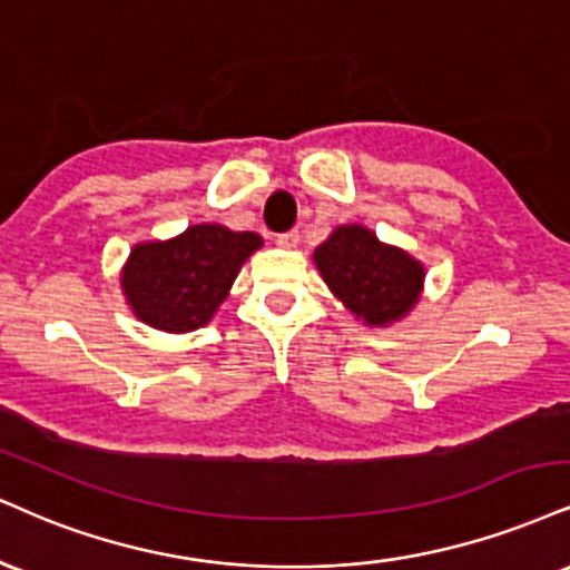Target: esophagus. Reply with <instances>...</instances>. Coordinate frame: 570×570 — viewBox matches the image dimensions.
Returning <instances> with one entry per match:
<instances>
[{
    "label": "esophagus",
    "mask_w": 570,
    "mask_h": 570,
    "mask_svg": "<svg viewBox=\"0 0 570 570\" xmlns=\"http://www.w3.org/2000/svg\"><path fill=\"white\" fill-rule=\"evenodd\" d=\"M297 244H299V230H286L278 236V246H284V249H294Z\"/></svg>",
    "instance_id": "esophagus-1"
}]
</instances>
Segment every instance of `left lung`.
<instances>
[{"label": "left lung", "instance_id": "8db88e82", "mask_svg": "<svg viewBox=\"0 0 570 570\" xmlns=\"http://www.w3.org/2000/svg\"><path fill=\"white\" fill-rule=\"evenodd\" d=\"M315 267L334 297L368 326L401 321L420 299L424 267L363 225H340L315 249Z\"/></svg>", "mask_w": 570, "mask_h": 570}]
</instances>
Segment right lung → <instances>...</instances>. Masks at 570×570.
Instances as JSON below:
<instances>
[{"mask_svg":"<svg viewBox=\"0 0 570 570\" xmlns=\"http://www.w3.org/2000/svg\"><path fill=\"white\" fill-rule=\"evenodd\" d=\"M259 246L257 233L190 225L169 242L137 244L121 271V289L142 324L173 334L194 332L209 324L246 257Z\"/></svg>","mask_w":570,"mask_h":570,"instance_id":"add662e5","label":"right lung"}]
</instances>
